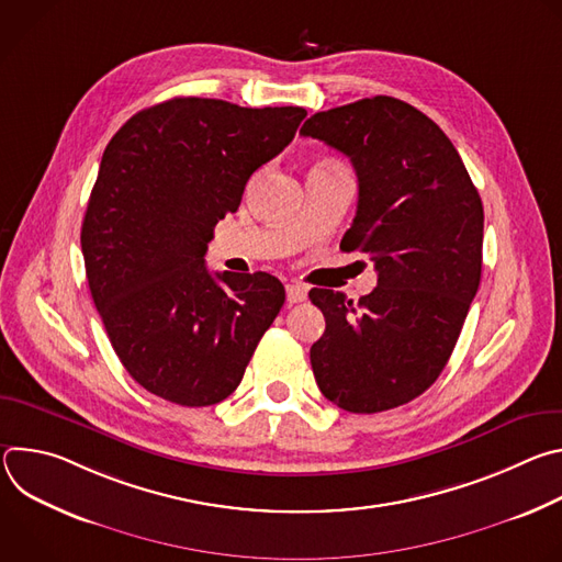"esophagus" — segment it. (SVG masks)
Returning a JSON list of instances; mask_svg holds the SVG:
<instances>
[{
    "mask_svg": "<svg viewBox=\"0 0 562 562\" xmlns=\"http://www.w3.org/2000/svg\"><path fill=\"white\" fill-rule=\"evenodd\" d=\"M306 293H308V289H306L304 284H300V282L286 284V300H289L291 304H295V302H302V300H306Z\"/></svg>",
    "mask_w": 562,
    "mask_h": 562,
    "instance_id": "34e87169",
    "label": "esophagus"
}]
</instances>
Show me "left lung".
<instances>
[{"label":"left lung","instance_id":"left-lung-1","mask_svg":"<svg viewBox=\"0 0 562 562\" xmlns=\"http://www.w3.org/2000/svg\"><path fill=\"white\" fill-rule=\"evenodd\" d=\"M345 153L358 211L340 249L371 256L378 286L356 304L311 289L327 329L311 347L319 391L351 414L412 403L442 373L483 271V202L442 128L375 95L311 115L300 128Z\"/></svg>","mask_w":562,"mask_h":562}]
</instances>
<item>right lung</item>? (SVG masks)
<instances>
[{
	"label": "right lung",
	"instance_id": "obj_1",
	"mask_svg": "<svg viewBox=\"0 0 562 562\" xmlns=\"http://www.w3.org/2000/svg\"><path fill=\"white\" fill-rule=\"evenodd\" d=\"M306 117L173 98L109 142L82 224V254L109 340L146 391L182 407L228 397L284 304L269 273H215L204 254L249 178Z\"/></svg>",
	"mask_w": 562,
	"mask_h": 562
}]
</instances>
